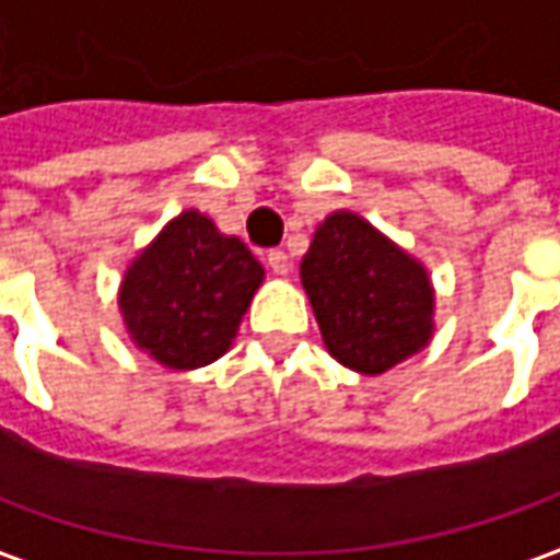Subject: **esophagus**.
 <instances>
[{"instance_id":"34e87169","label":"esophagus","mask_w":560,"mask_h":560,"mask_svg":"<svg viewBox=\"0 0 560 560\" xmlns=\"http://www.w3.org/2000/svg\"><path fill=\"white\" fill-rule=\"evenodd\" d=\"M269 269L276 272V276H288L291 272V260H288V254L284 250H269Z\"/></svg>"}]
</instances>
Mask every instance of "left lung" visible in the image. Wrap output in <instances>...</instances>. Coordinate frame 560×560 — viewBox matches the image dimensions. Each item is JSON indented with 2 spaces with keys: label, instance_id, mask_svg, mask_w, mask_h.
Here are the masks:
<instances>
[{
  "label": "left lung",
  "instance_id": "1",
  "mask_svg": "<svg viewBox=\"0 0 560 560\" xmlns=\"http://www.w3.org/2000/svg\"><path fill=\"white\" fill-rule=\"evenodd\" d=\"M300 281L322 343L359 375H384L434 338V284L424 262L353 210L318 222Z\"/></svg>",
  "mask_w": 560,
  "mask_h": 560
}]
</instances>
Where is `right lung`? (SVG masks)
I'll return each mask as SVG.
<instances>
[{"instance_id": "obj_1", "label": "right lung", "mask_w": 560, "mask_h": 560, "mask_svg": "<svg viewBox=\"0 0 560 560\" xmlns=\"http://www.w3.org/2000/svg\"><path fill=\"white\" fill-rule=\"evenodd\" d=\"M262 279L242 238L222 235L201 210H183L126 266L117 306L142 353L191 372L232 347Z\"/></svg>"}]
</instances>
